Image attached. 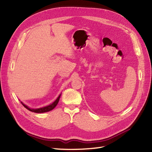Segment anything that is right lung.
Listing matches in <instances>:
<instances>
[{
	"mask_svg": "<svg viewBox=\"0 0 152 152\" xmlns=\"http://www.w3.org/2000/svg\"><path fill=\"white\" fill-rule=\"evenodd\" d=\"M60 96H61V94L58 96V98L56 100H55L52 104H50L48 106H46V107L40 108H35V109L30 108L28 107H27L26 105H25L22 102H21V103L24 106V107H25L27 110H28L29 111H31L32 112H35V113H44V112H49V111H50V110H52L53 109H54L55 107H56V106L58 104V103L59 102V98H60Z\"/></svg>",
	"mask_w": 152,
	"mask_h": 152,
	"instance_id": "1",
	"label": "right lung"
}]
</instances>
